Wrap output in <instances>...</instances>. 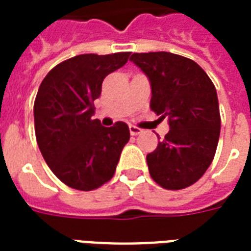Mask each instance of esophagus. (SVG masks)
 <instances>
[{"label":"esophagus","mask_w":251,"mask_h":251,"mask_svg":"<svg viewBox=\"0 0 251 251\" xmlns=\"http://www.w3.org/2000/svg\"><path fill=\"white\" fill-rule=\"evenodd\" d=\"M129 133L132 136H136V135H140L142 133V129L139 127H135V126H129Z\"/></svg>","instance_id":"esophagus-1"}]
</instances>
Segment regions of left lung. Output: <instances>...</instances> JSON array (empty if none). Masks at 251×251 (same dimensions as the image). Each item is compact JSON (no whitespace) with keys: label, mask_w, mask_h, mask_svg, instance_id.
<instances>
[{"label":"left lung","mask_w":251,"mask_h":251,"mask_svg":"<svg viewBox=\"0 0 251 251\" xmlns=\"http://www.w3.org/2000/svg\"><path fill=\"white\" fill-rule=\"evenodd\" d=\"M129 60L150 80L151 109L170 124L147 155L150 175L167 190L188 187L206 173L218 146L221 115L213 81L195 61L174 53H133Z\"/></svg>","instance_id":"left-lung-1"}]
</instances>
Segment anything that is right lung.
<instances>
[{"instance_id":"right-lung-1","label":"right lung","mask_w":251,"mask_h":251,"mask_svg":"<svg viewBox=\"0 0 251 251\" xmlns=\"http://www.w3.org/2000/svg\"><path fill=\"white\" fill-rule=\"evenodd\" d=\"M129 52L80 54L53 68L38 88L34 131L45 162L63 183L91 191L112 178L129 129L123 122L103 127L93 100L105 76L128 61Z\"/></svg>"}]
</instances>
